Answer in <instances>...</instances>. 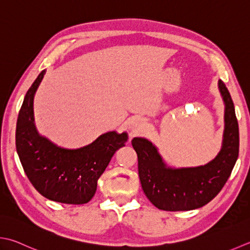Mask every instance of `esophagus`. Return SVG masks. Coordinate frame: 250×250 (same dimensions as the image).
<instances>
[{"instance_id":"obj_1","label":"esophagus","mask_w":250,"mask_h":250,"mask_svg":"<svg viewBox=\"0 0 250 250\" xmlns=\"http://www.w3.org/2000/svg\"><path fill=\"white\" fill-rule=\"evenodd\" d=\"M144 128V121L140 119V118H132L129 121V130H131V132L133 134L138 133L141 130H143Z\"/></svg>"}]
</instances>
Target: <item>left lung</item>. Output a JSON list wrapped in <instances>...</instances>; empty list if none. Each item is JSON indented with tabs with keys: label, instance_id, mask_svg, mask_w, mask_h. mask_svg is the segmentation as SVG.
Wrapping results in <instances>:
<instances>
[{
	"label": "left lung",
	"instance_id": "1",
	"mask_svg": "<svg viewBox=\"0 0 250 250\" xmlns=\"http://www.w3.org/2000/svg\"><path fill=\"white\" fill-rule=\"evenodd\" d=\"M224 104V130L221 149L212 160L197 167L168 164L148 139L134 138L139 177L149 202L166 211H188L205 206L222 189L238 157L239 132L235 108L227 85L218 81Z\"/></svg>",
	"mask_w": 250,
	"mask_h": 250
}]
</instances>
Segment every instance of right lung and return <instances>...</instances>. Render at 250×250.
Listing matches in <instances>:
<instances>
[{
	"label": "right lung",
	"mask_w": 250,
	"mask_h": 250,
	"mask_svg": "<svg viewBox=\"0 0 250 250\" xmlns=\"http://www.w3.org/2000/svg\"><path fill=\"white\" fill-rule=\"evenodd\" d=\"M45 72H40L23 99L16 125L17 154L42 196L62 204H85L94 196L97 181L129 136L125 131H109L82 147L66 148L41 135L34 122L33 102Z\"/></svg>",
	"instance_id": "right-lung-1"
}]
</instances>
